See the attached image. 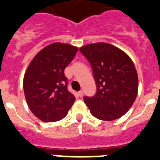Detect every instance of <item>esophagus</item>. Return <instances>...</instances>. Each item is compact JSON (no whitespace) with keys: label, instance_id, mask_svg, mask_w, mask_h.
Here are the masks:
<instances>
[{"label":"esophagus","instance_id":"1","mask_svg":"<svg viewBox=\"0 0 160 160\" xmlns=\"http://www.w3.org/2000/svg\"><path fill=\"white\" fill-rule=\"evenodd\" d=\"M78 95H79V97H83V95H84V92H83V91L78 92Z\"/></svg>","mask_w":160,"mask_h":160}]
</instances>
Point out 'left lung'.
<instances>
[{"label":"left lung","instance_id":"1","mask_svg":"<svg viewBox=\"0 0 160 160\" xmlns=\"http://www.w3.org/2000/svg\"><path fill=\"white\" fill-rule=\"evenodd\" d=\"M80 51L89 62L97 84L95 95L84 97L91 114L103 121L123 116L138 93V79L134 63L122 50L105 42L86 45Z\"/></svg>","mask_w":160,"mask_h":160}]
</instances>
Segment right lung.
Returning <instances> with one entry per match:
<instances>
[{
	"instance_id": "1",
	"label": "right lung",
	"mask_w": 160,
	"mask_h": 160,
	"mask_svg": "<svg viewBox=\"0 0 160 160\" xmlns=\"http://www.w3.org/2000/svg\"><path fill=\"white\" fill-rule=\"evenodd\" d=\"M78 48L55 42L48 45L30 62L23 79L26 102L31 112L44 122L66 117L76 100L68 89L64 69Z\"/></svg>"
}]
</instances>
